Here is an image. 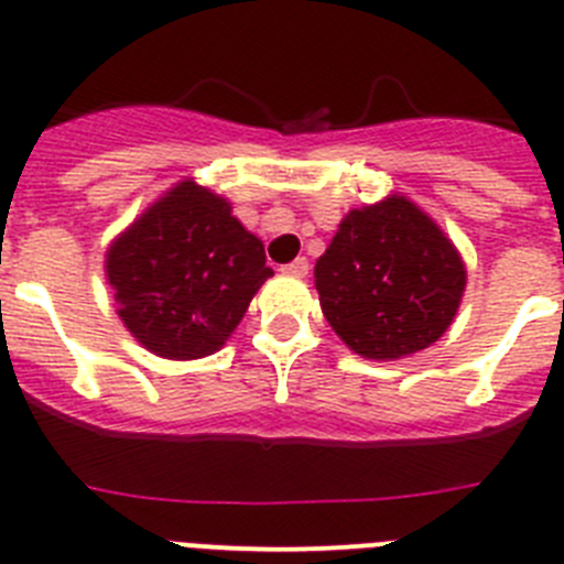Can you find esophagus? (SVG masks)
Wrapping results in <instances>:
<instances>
[{
	"label": "esophagus",
	"instance_id": "esophagus-1",
	"mask_svg": "<svg viewBox=\"0 0 564 564\" xmlns=\"http://www.w3.org/2000/svg\"><path fill=\"white\" fill-rule=\"evenodd\" d=\"M282 271H285L288 276H307V271H311V264H307L305 257H300V259H293L291 264H285Z\"/></svg>",
	"mask_w": 564,
	"mask_h": 564
}]
</instances>
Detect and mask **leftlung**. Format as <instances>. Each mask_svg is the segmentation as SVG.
<instances>
[{
  "label": "left lung",
  "mask_w": 564,
  "mask_h": 564,
  "mask_svg": "<svg viewBox=\"0 0 564 564\" xmlns=\"http://www.w3.org/2000/svg\"><path fill=\"white\" fill-rule=\"evenodd\" d=\"M314 282L334 334L365 359L393 362L451 328L468 271L445 230L391 194L345 214Z\"/></svg>",
  "instance_id": "8db88e82"
}]
</instances>
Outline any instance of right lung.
I'll return each instance as SVG.
<instances>
[{
	"label": "right lung",
	"mask_w": 564,
	"mask_h": 564,
	"mask_svg": "<svg viewBox=\"0 0 564 564\" xmlns=\"http://www.w3.org/2000/svg\"><path fill=\"white\" fill-rule=\"evenodd\" d=\"M105 276L128 334L187 362L223 348L273 271L230 202L182 180L108 245Z\"/></svg>",
	"instance_id": "obj_1"
}]
</instances>
